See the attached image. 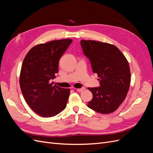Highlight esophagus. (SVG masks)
<instances>
[{
    "label": "esophagus",
    "mask_w": 153,
    "mask_h": 153,
    "mask_svg": "<svg viewBox=\"0 0 153 153\" xmlns=\"http://www.w3.org/2000/svg\"><path fill=\"white\" fill-rule=\"evenodd\" d=\"M85 89V87H82V88H80V89H76V91H77L78 92H83V91H84Z\"/></svg>",
    "instance_id": "obj_1"
}]
</instances>
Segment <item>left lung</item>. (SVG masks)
<instances>
[{
    "label": "left lung",
    "instance_id": "1",
    "mask_svg": "<svg viewBox=\"0 0 153 153\" xmlns=\"http://www.w3.org/2000/svg\"><path fill=\"white\" fill-rule=\"evenodd\" d=\"M80 43L100 83L98 87H88L93 97L87 106L100 114L114 112L129 89L131 73L127 59L114 45L93 40H81Z\"/></svg>",
    "mask_w": 153,
    "mask_h": 153
}]
</instances>
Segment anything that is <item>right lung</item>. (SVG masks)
Listing matches in <instances>:
<instances>
[{
	"instance_id": "obj_1",
	"label": "right lung",
	"mask_w": 153,
	"mask_h": 153,
	"mask_svg": "<svg viewBox=\"0 0 153 153\" xmlns=\"http://www.w3.org/2000/svg\"><path fill=\"white\" fill-rule=\"evenodd\" d=\"M72 39L53 40L32 47L23 61L20 85L30 108L40 116L53 117L66 108L70 90L50 83L58 73L59 61Z\"/></svg>"
}]
</instances>
